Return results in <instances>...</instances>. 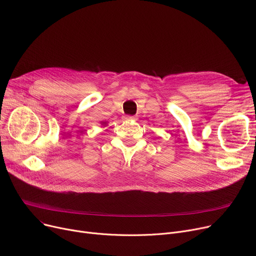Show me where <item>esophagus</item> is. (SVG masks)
<instances>
[{
	"instance_id": "34e87169",
	"label": "esophagus",
	"mask_w": 256,
	"mask_h": 256,
	"mask_svg": "<svg viewBox=\"0 0 256 256\" xmlns=\"http://www.w3.org/2000/svg\"><path fill=\"white\" fill-rule=\"evenodd\" d=\"M124 118H126V120H134V121H135V120H137V119H138V117H137V116H130V115H128V116H126Z\"/></svg>"
}]
</instances>
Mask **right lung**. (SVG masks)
Returning a JSON list of instances; mask_svg holds the SVG:
<instances>
[{
  "label": "right lung",
  "instance_id": "1",
  "mask_svg": "<svg viewBox=\"0 0 256 256\" xmlns=\"http://www.w3.org/2000/svg\"><path fill=\"white\" fill-rule=\"evenodd\" d=\"M100 124H102V126H108V124H106V121H102V122H100Z\"/></svg>",
  "mask_w": 256,
  "mask_h": 256
}]
</instances>
